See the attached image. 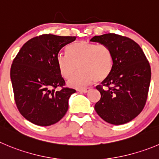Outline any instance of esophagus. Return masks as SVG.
I'll use <instances>...</instances> for the list:
<instances>
[{"label": "esophagus", "mask_w": 159, "mask_h": 159, "mask_svg": "<svg viewBox=\"0 0 159 159\" xmlns=\"http://www.w3.org/2000/svg\"><path fill=\"white\" fill-rule=\"evenodd\" d=\"M89 91V89H84L78 90V92H79L80 93H87Z\"/></svg>", "instance_id": "obj_1"}]
</instances>
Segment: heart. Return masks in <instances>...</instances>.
I'll use <instances>...</instances> for the list:
<instances>
[{"instance_id":"1","label":"heart","mask_w":159,"mask_h":159,"mask_svg":"<svg viewBox=\"0 0 159 159\" xmlns=\"http://www.w3.org/2000/svg\"><path fill=\"white\" fill-rule=\"evenodd\" d=\"M68 54L59 53L56 57L59 73L69 79L77 71H81L70 79L68 85L83 89L96 80L103 81L111 75L114 66L113 52L108 46L80 41L69 46Z\"/></svg>"}]
</instances>
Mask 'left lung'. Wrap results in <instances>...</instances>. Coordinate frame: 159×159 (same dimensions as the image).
Returning a JSON list of instances; mask_svg holds the SVG:
<instances>
[{"instance_id": "obj_1", "label": "left lung", "mask_w": 159, "mask_h": 159, "mask_svg": "<svg viewBox=\"0 0 159 159\" xmlns=\"http://www.w3.org/2000/svg\"><path fill=\"white\" fill-rule=\"evenodd\" d=\"M90 41L108 46L114 56L111 75L96 86L101 98L95 110L110 124H125L144 107L151 82L149 63L140 45L126 37L105 34Z\"/></svg>"}]
</instances>
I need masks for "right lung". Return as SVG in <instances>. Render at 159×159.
<instances>
[{"mask_svg":"<svg viewBox=\"0 0 159 159\" xmlns=\"http://www.w3.org/2000/svg\"><path fill=\"white\" fill-rule=\"evenodd\" d=\"M75 37L43 34L29 40L19 50L10 71L15 101L19 112L30 122L48 126L66 115L68 100L75 90L63 88L56 57Z\"/></svg>","mask_w":159,"mask_h":159,"instance_id":"right-lung-1","label":"right lung"}]
</instances>
